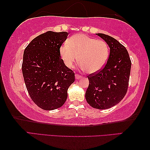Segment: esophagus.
<instances>
[{
	"label": "esophagus",
	"mask_w": 150,
	"mask_h": 150,
	"mask_svg": "<svg viewBox=\"0 0 150 150\" xmlns=\"http://www.w3.org/2000/svg\"><path fill=\"white\" fill-rule=\"evenodd\" d=\"M82 77V76L78 74H76V79H80V78H81Z\"/></svg>",
	"instance_id": "1"
}]
</instances>
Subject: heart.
Segmentation results:
<instances>
[{
	"mask_svg": "<svg viewBox=\"0 0 150 150\" xmlns=\"http://www.w3.org/2000/svg\"><path fill=\"white\" fill-rule=\"evenodd\" d=\"M107 42L83 34H77L68 39L60 48V56L64 65L72 68L77 60L81 69L96 73L105 66L109 57Z\"/></svg>",
	"mask_w": 150,
	"mask_h": 150,
	"instance_id": "heart-1",
	"label": "heart"
}]
</instances>
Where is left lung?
I'll list each match as a JSON object with an SVG mask.
<instances>
[{"instance_id": "obj_1", "label": "left lung", "mask_w": 150, "mask_h": 150, "mask_svg": "<svg viewBox=\"0 0 150 150\" xmlns=\"http://www.w3.org/2000/svg\"><path fill=\"white\" fill-rule=\"evenodd\" d=\"M96 34L108 45L110 56L102 70L88 76L85 97L92 108L105 110L118 104L126 94L132 62L126 48L118 41L106 34Z\"/></svg>"}]
</instances>
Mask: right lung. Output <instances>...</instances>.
Listing matches in <instances>:
<instances>
[{"label":"right lung","mask_w":150,"mask_h":150,"mask_svg":"<svg viewBox=\"0 0 150 150\" xmlns=\"http://www.w3.org/2000/svg\"><path fill=\"white\" fill-rule=\"evenodd\" d=\"M68 33L48 31L34 38L24 51L22 71L33 101L45 110L59 108L74 82L73 71L64 65L60 48Z\"/></svg>","instance_id":"1"}]
</instances>
